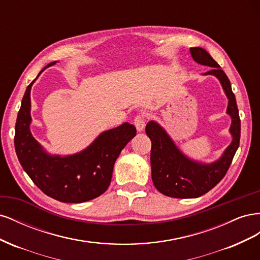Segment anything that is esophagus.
Instances as JSON below:
<instances>
[{
	"label": "esophagus",
	"mask_w": 260,
	"mask_h": 260,
	"mask_svg": "<svg viewBox=\"0 0 260 260\" xmlns=\"http://www.w3.org/2000/svg\"><path fill=\"white\" fill-rule=\"evenodd\" d=\"M133 123H135L138 131H143L145 128V116L142 114L137 115L135 117V120H133Z\"/></svg>",
	"instance_id": "1"
}]
</instances>
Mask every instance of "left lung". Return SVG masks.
<instances>
[{
    "label": "left lung",
    "mask_w": 260,
    "mask_h": 260,
    "mask_svg": "<svg viewBox=\"0 0 260 260\" xmlns=\"http://www.w3.org/2000/svg\"><path fill=\"white\" fill-rule=\"evenodd\" d=\"M190 52L195 61L212 67L205 75L216 76L222 84L229 99L226 112L232 118L230 131L233 141L219 160L211 165H202L190 160L181 154L159 124L149 121L146 124L145 132L152 142L151 166L153 183L161 194L175 199L200 198L215 187L229 169L240 145L241 137L239 109L229 78L206 50L191 48Z\"/></svg>",
    "instance_id": "left-lung-1"
}]
</instances>
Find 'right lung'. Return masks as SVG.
<instances>
[{
  "mask_svg": "<svg viewBox=\"0 0 260 260\" xmlns=\"http://www.w3.org/2000/svg\"><path fill=\"white\" fill-rule=\"evenodd\" d=\"M54 64L55 61L46 67ZM35 80L27 86L15 125V149L22 169L44 194L56 201L82 203L98 198L111 184L114 164L137 135L136 127L125 122L103 132L88 148L76 155L50 156L42 151L29 129L30 90Z\"/></svg>",
  "mask_w": 260,
  "mask_h": 260,
  "instance_id": "obj_1",
  "label": "right lung"
}]
</instances>
